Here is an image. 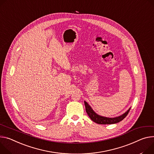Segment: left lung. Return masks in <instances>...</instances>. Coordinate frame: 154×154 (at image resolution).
<instances>
[{"label":"left lung","mask_w":154,"mask_h":154,"mask_svg":"<svg viewBox=\"0 0 154 154\" xmlns=\"http://www.w3.org/2000/svg\"><path fill=\"white\" fill-rule=\"evenodd\" d=\"M84 103H85V106L86 112H87L88 116L93 122H94L95 123H96L97 124L107 125V124L117 123L122 121L126 117H127V116L130 110V108L125 114H123V115H122L119 117H115V118H107V117H102V116H98L97 114H96L86 101H84Z\"/></svg>","instance_id":"obj_1"}]
</instances>
